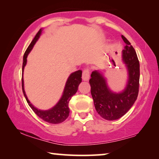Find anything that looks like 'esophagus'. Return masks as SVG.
<instances>
[{"mask_svg":"<svg viewBox=\"0 0 159 159\" xmlns=\"http://www.w3.org/2000/svg\"><path fill=\"white\" fill-rule=\"evenodd\" d=\"M82 79L83 80H88L90 79V69L86 68L83 71Z\"/></svg>","mask_w":159,"mask_h":159,"instance_id":"esophagus-1","label":"esophagus"}]
</instances>
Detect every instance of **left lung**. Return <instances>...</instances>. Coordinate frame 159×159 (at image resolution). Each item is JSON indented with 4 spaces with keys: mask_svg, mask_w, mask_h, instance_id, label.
<instances>
[{
    "mask_svg": "<svg viewBox=\"0 0 159 159\" xmlns=\"http://www.w3.org/2000/svg\"><path fill=\"white\" fill-rule=\"evenodd\" d=\"M125 46L122 51L123 61L128 73V80L124 90L114 93L109 89L107 80L98 71L91 74L89 83L91 95L97 112L101 117L108 120H116L128 111L139 93V62L134 48L125 36H122Z\"/></svg>",
    "mask_w": 159,
    "mask_h": 159,
    "instance_id": "8db88e82",
    "label": "left lung"
}]
</instances>
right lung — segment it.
<instances>
[{"label":"right lung","instance_id":"right-lung-1","mask_svg":"<svg viewBox=\"0 0 159 159\" xmlns=\"http://www.w3.org/2000/svg\"><path fill=\"white\" fill-rule=\"evenodd\" d=\"M42 32V29H40L39 32L36 34V36L34 37L33 41H31L30 45H29L27 49L25 51V55H24L23 57V64H22V74L24 71V69L26 66V58L29 53L32 50L34 45L36 43V42L39 39L40 36H41ZM82 71L81 70H79L72 73L70 75L68 79L66 80L65 87H64V90L63 92V95L61 96L60 100L57 103V104L52 108H51L49 110H45V111H43V110H40L36 108L34 106L32 105L31 102L26 97V95L25 91V88H24V80H23V76L22 79H21V86H22V91L25 95L26 100L27 102L29 107H31V109L34 111L38 116L40 117L45 121L48 123H52V124H57V123H60L65 120L67 118H68L69 115V102L71 99V97L76 94L78 90V88L80 83L82 81Z\"/></svg>","mask_w":159,"mask_h":159}]
</instances>
